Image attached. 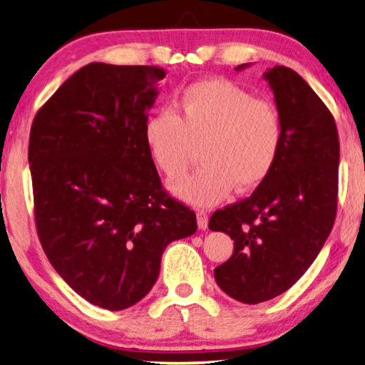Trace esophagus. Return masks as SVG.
Instances as JSON below:
<instances>
[{"instance_id": "esophagus-1", "label": "esophagus", "mask_w": 365, "mask_h": 365, "mask_svg": "<svg viewBox=\"0 0 365 365\" xmlns=\"http://www.w3.org/2000/svg\"><path fill=\"white\" fill-rule=\"evenodd\" d=\"M197 224H198V229L202 230L208 229V215H206V211L203 210L197 211Z\"/></svg>"}]
</instances>
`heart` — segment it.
<instances>
[{
	"label": "heart",
	"instance_id": "b5f03b06",
	"mask_svg": "<svg viewBox=\"0 0 365 365\" xmlns=\"http://www.w3.org/2000/svg\"><path fill=\"white\" fill-rule=\"evenodd\" d=\"M176 113L159 111L144 123L154 163L168 178H180L202 144L203 165L170 184L181 200L210 206L238 190H251L270 175L283 146L278 108L225 79H203L176 101Z\"/></svg>",
	"mask_w": 365,
	"mask_h": 365
}]
</instances>
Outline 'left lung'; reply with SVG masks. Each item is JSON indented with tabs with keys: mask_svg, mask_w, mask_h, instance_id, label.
Instances as JSON below:
<instances>
[{
	"mask_svg": "<svg viewBox=\"0 0 365 365\" xmlns=\"http://www.w3.org/2000/svg\"><path fill=\"white\" fill-rule=\"evenodd\" d=\"M264 79L283 122L279 157L251 197L217 210L208 224L235 245L232 257L215 268L217 286L250 305L286 292L318 257L335 221L339 189L340 144L331 111L291 68H268Z\"/></svg>",
	"mask_w": 365,
	"mask_h": 365,
	"instance_id": "8db88e82",
	"label": "left lung"
}]
</instances>
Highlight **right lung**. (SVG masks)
Returning a JSON list of instances; mask_svg holds the SVG:
<instances>
[{
    "mask_svg": "<svg viewBox=\"0 0 365 365\" xmlns=\"http://www.w3.org/2000/svg\"><path fill=\"white\" fill-rule=\"evenodd\" d=\"M165 74L157 66L88 63L31 125L39 242L74 292L111 312L153 289L165 247L197 230L195 212L162 189L144 143Z\"/></svg>",
    "mask_w": 365,
    "mask_h": 365,
    "instance_id": "add662e5",
    "label": "right lung"
}]
</instances>
